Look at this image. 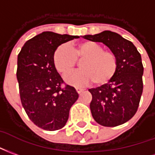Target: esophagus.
I'll return each instance as SVG.
<instances>
[{
    "instance_id": "obj_1",
    "label": "esophagus",
    "mask_w": 155,
    "mask_h": 155,
    "mask_svg": "<svg viewBox=\"0 0 155 155\" xmlns=\"http://www.w3.org/2000/svg\"><path fill=\"white\" fill-rule=\"evenodd\" d=\"M76 91H77V92L78 93V94H80V93H82V91H84V89L79 88V87H77V88H76Z\"/></svg>"
}]
</instances>
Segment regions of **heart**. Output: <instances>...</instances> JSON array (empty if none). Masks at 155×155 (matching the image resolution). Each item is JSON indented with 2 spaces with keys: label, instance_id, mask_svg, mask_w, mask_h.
I'll return each instance as SVG.
<instances>
[{
  "label": "heart",
  "instance_id": "b5f03b06",
  "mask_svg": "<svg viewBox=\"0 0 155 155\" xmlns=\"http://www.w3.org/2000/svg\"><path fill=\"white\" fill-rule=\"evenodd\" d=\"M55 68L62 76L66 77L75 69L78 61L81 62L82 70L68 77L66 82L72 86L81 87L94 82L102 86L112 80L118 70V58L111 50L103 49L102 46L93 41H83L74 45L72 49L61 45L54 53Z\"/></svg>",
  "mask_w": 155,
  "mask_h": 155
}]
</instances>
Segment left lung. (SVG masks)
Listing matches in <instances>:
<instances>
[{
	"label": "left lung",
	"mask_w": 155,
	"mask_h": 155,
	"mask_svg": "<svg viewBox=\"0 0 155 155\" xmlns=\"http://www.w3.org/2000/svg\"><path fill=\"white\" fill-rule=\"evenodd\" d=\"M83 38L103 43L116 54L119 63L112 80L88 90L92 96L90 103L92 117L103 126L122 125L135 116L143 92L144 67L140 54L131 42L109 30Z\"/></svg>",
	"instance_id": "1"
}]
</instances>
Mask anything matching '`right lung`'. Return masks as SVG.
<instances>
[{
  "label": "right lung",
  "mask_w": 155,
  "mask_h": 155,
  "mask_svg": "<svg viewBox=\"0 0 155 155\" xmlns=\"http://www.w3.org/2000/svg\"><path fill=\"white\" fill-rule=\"evenodd\" d=\"M78 38L43 32L29 39L18 54L16 77L20 101L30 120L45 130L63 128L70 108L78 98L75 88L64 83L53 58L59 45Z\"/></svg>",
  "instance_id": "add662e5"
}]
</instances>
